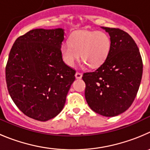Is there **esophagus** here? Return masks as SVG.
Here are the masks:
<instances>
[{
  "mask_svg": "<svg viewBox=\"0 0 150 150\" xmlns=\"http://www.w3.org/2000/svg\"><path fill=\"white\" fill-rule=\"evenodd\" d=\"M81 77H82V74L81 73V72H77L76 73H75V78H76L77 79H81Z\"/></svg>",
  "mask_w": 150,
  "mask_h": 150,
  "instance_id": "esophagus-1",
  "label": "esophagus"
}]
</instances>
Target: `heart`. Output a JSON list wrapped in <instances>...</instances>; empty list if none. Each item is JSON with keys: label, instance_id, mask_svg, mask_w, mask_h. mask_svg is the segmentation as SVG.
I'll return each mask as SVG.
<instances>
[{"label": "heart", "instance_id": "1", "mask_svg": "<svg viewBox=\"0 0 150 150\" xmlns=\"http://www.w3.org/2000/svg\"><path fill=\"white\" fill-rule=\"evenodd\" d=\"M111 48V40L103 31H78L63 43L60 52L63 61L72 67L81 57L92 68L100 67L108 58Z\"/></svg>", "mask_w": 150, "mask_h": 150}]
</instances>
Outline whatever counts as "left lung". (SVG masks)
Masks as SVG:
<instances>
[{
  "mask_svg": "<svg viewBox=\"0 0 150 150\" xmlns=\"http://www.w3.org/2000/svg\"><path fill=\"white\" fill-rule=\"evenodd\" d=\"M102 28L110 36V54L96 71L83 73L82 79L90 108L105 117H114L134 102L142 78L143 61L129 33L119 28Z\"/></svg>",
  "mask_w": 150,
  "mask_h": 150,
  "instance_id": "left-lung-1",
  "label": "left lung"
}]
</instances>
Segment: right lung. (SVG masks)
I'll list each match as a JSON object with an SVG mask.
<instances>
[{"mask_svg": "<svg viewBox=\"0 0 150 150\" xmlns=\"http://www.w3.org/2000/svg\"><path fill=\"white\" fill-rule=\"evenodd\" d=\"M61 28L34 29L16 39L6 66L12 99L22 113L39 121L54 118L64 107L75 70L63 62Z\"/></svg>", "mask_w": 150, "mask_h": 150, "instance_id": "obj_1", "label": "right lung"}]
</instances>
